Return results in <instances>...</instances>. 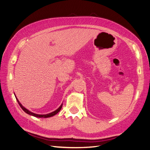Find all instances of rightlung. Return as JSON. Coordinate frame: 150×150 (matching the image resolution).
I'll use <instances>...</instances> for the list:
<instances>
[{
  "label": "right lung",
  "instance_id": "1",
  "mask_svg": "<svg viewBox=\"0 0 150 150\" xmlns=\"http://www.w3.org/2000/svg\"><path fill=\"white\" fill-rule=\"evenodd\" d=\"M16 100H17V101H18V104H19V105L20 106V107L21 108H22V110L24 111V112H25V113H28V114H29V115H32V116H33V117H38V118H48V117H52V116H54V115H55L56 114H57V113H58L59 111L61 110V108H62V106H63V104L61 105L60 106H59V108H58V109H57L56 111H54V112H52V113H48V114H46V115H38V114H35V113H32V112H30L29 110H28L27 109H26L25 107H23L22 106V105L21 104V103L19 102V101H18V99L16 98Z\"/></svg>",
  "mask_w": 150,
  "mask_h": 150
}]
</instances>
